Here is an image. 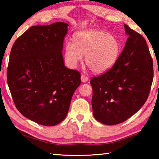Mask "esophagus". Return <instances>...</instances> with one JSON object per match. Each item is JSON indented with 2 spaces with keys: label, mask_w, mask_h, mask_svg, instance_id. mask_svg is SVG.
Masks as SVG:
<instances>
[{
  "label": "esophagus",
  "mask_w": 159,
  "mask_h": 159,
  "mask_svg": "<svg viewBox=\"0 0 159 159\" xmlns=\"http://www.w3.org/2000/svg\"><path fill=\"white\" fill-rule=\"evenodd\" d=\"M81 80H82V82H84V83L87 82L88 80V76H86V75H85V74H82L81 75Z\"/></svg>",
  "instance_id": "esophagus-1"
}]
</instances>
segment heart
<instances>
[{"label":"heart","mask_w":159,"mask_h":159,"mask_svg":"<svg viewBox=\"0 0 159 159\" xmlns=\"http://www.w3.org/2000/svg\"><path fill=\"white\" fill-rule=\"evenodd\" d=\"M120 52L117 38L107 32L87 29L74 34L73 43L65 45V57L69 66L75 67L85 55V62L93 72L108 71L114 65Z\"/></svg>","instance_id":"b5f03b06"}]
</instances>
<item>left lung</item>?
Here are the masks:
<instances>
[{"label": "left lung", "instance_id": "obj_1", "mask_svg": "<svg viewBox=\"0 0 159 159\" xmlns=\"http://www.w3.org/2000/svg\"><path fill=\"white\" fill-rule=\"evenodd\" d=\"M124 27L128 38L114 65L90 80L93 116L105 125L124 122L138 111L147 101L154 78L146 41L128 25Z\"/></svg>", "mask_w": 159, "mask_h": 159}]
</instances>
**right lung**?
I'll list each match as a JSON object with an SVG mask.
<instances>
[{"mask_svg": "<svg viewBox=\"0 0 159 159\" xmlns=\"http://www.w3.org/2000/svg\"><path fill=\"white\" fill-rule=\"evenodd\" d=\"M69 25L33 26L18 38L10 54L7 81L16 108L39 124L65 118L80 74L64 66L61 51Z\"/></svg>", "mask_w": 159, "mask_h": 159, "instance_id": "obj_1", "label": "right lung"}]
</instances>
